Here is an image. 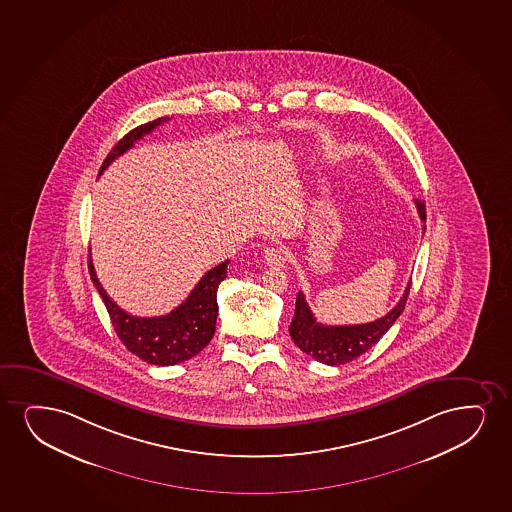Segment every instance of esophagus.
<instances>
[{
	"instance_id": "34e87169",
	"label": "esophagus",
	"mask_w": 512,
	"mask_h": 512,
	"mask_svg": "<svg viewBox=\"0 0 512 512\" xmlns=\"http://www.w3.org/2000/svg\"><path fill=\"white\" fill-rule=\"evenodd\" d=\"M265 261L268 266H279V268L280 266H284L285 261H287L284 249L279 246L268 247L265 251Z\"/></svg>"
}]
</instances>
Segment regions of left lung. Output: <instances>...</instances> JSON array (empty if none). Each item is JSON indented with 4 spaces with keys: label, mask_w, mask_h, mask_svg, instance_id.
Instances as JSON below:
<instances>
[{
    "label": "left lung",
    "mask_w": 512,
    "mask_h": 512,
    "mask_svg": "<svg viewBox=\"0 0 512 512\" xmlns=\"http://www.w3.org/2000/svg\"><path fill=\"white\" fill-rule=\"evenodd\" d=\"M419 216L426 221V206L419 199H414ZM426 230V227H422ZM410 282L403 292L402 298L388 315L377 318L376 322L358 325H324L313 317L310 306L306 303L305 294L298 292L296 311L289 325V334L299 350L315 358L317 362L325 365H343L351 362L365 351H369L374 344L379 343L389 327L395 324L396 318L402 315L407 305Z\"/></svg>",
    "instance_id": "left-lung-1"
}]
</instances>
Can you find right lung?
Instances as JSON below:
<instances>
[{
    "mask_svg": "<svg viewBox=\"0 0 512 512\" xmlns=\"http://www.w3.org/2000/svg\"><path fill=\"white\" fill-rule=\"evenodd\" d=\"M162 121H168V117H159L152 123L142 124L128 135H124L105 157L104 164L100 168V175L104 173L110 162L116 157L123 156L126 150L135 145L150 131L157 128ZM227 261L214 266L213 270L204 273L199 284L195 285L188 298L182 305L169 311L164 317H133L130 313L121 310L110 299L102 284L98 282L97 273L93 268V261H88L91 282L97 287L100 298L104 299L105 308L109 311L110 322L114 325L117 337L126 346V350L133 355L142 358L143 362L152 365H176L185 362L188 358L201 353L209 341L213 339L216 330V317H218V301L216 292L218 285L227 279Z\"/></svg>",
    "mask_w": 512,
    "mask_h": 512,
    "instance_id": "1",
    "label": "right lung"
}]
</instances>
